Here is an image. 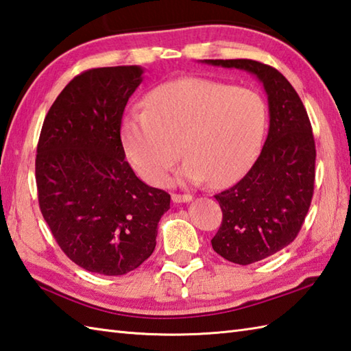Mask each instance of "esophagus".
Segmentation results:
<instances>
[{"mask_svg": "<svg viewBox=\"0 0 351 351\" xmlns=\"http://www.w3.org/2000/svg\"><path fill=\"white\" fill-rule=\"evenodd\" d=\"M192 197L191 194H173V202L174 203H189L192 202Z\"/></svg>", "mask_w": 351, "mask_h": 351, "instance_id": "obj_1", "label": "esophagus"}]
</instances>
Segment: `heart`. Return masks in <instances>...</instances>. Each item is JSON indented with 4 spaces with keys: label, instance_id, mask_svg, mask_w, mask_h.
I'll return each mask as SVG.
<instances>
[{
    "label": "heart",
    "instance_id": "1",
    "mask_svg": "<svg viewBox=\"0 0 351 351\" xmlns=\"http://www.w3.org/2000/svg\"><path fill=\"white\" fill-rule=\"evenodd\" d=\"M267 125V107L253 90L183 78L154 88L144 110L121 123L125 154L145 182L162 186L180 157L178 177L212 186L230 184L252 165Z\"/></svg>",
    "mask_w": 351,
    "mask_h": 351
}]
</instances>
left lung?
<instances>
[{
	"instance_id": "left-lung-1",
	"label": "left lung",
	"mask_w": 351,
	"mask_h": 351,
	"mask_svg": "<svg viewBox=\"0 0 351 351\" xmlns=\"http://www.w3.org/2000/svg\"><path fill=\"white\" fill-rule=\"evenodd\" d=\"M202 62L247 71L268 97L269 130L259 157L238 183L215 195L223 223L212 247L227 261L250 265L297 238L313 195L315 141L302 99L276 68L250 59Z\"/></svg>"
}]
</instances>
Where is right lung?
Returning <instances> with one entry per match:
<instances>
[{
  "instance_id": "1",
  "label": "right lung",
  "mask_w": 351,
  "mask_h": 351,
  "mask_svg": "<svg viewBox=\"0 0 351 351\" xmlns=\"http://www.w3.org/2000/svg\"><path fill=\"white\" fill-rule=\"evenodd\" d=\"M141 66L74 77L48 110L36 154L39 207L57 244L86 271L123 276L147 261L171 195L125 160L121 121Z\"/></svg>"
}]
</instances>
